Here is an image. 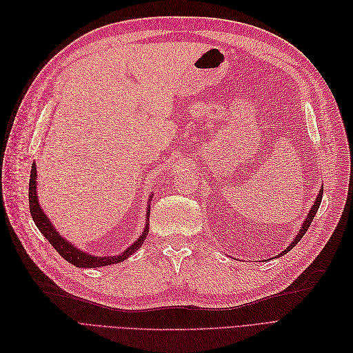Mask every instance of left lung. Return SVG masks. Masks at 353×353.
Listing matches in <instances>:
<instances>
[{
    "label": "left lung",
    "instance_id": "1",
    "mask_svg": "<svg viewBox=\"0 0 353 353\" xmlns=\"http://www.w3.org/2000/svg\"><path fill=\"white\" fill-rule=\"evenodd\" d=\"M322 195H323V190L321 188V191H319V195H317V198L314 199V204H313V207L310 208V211H309V214L306 215V218H305V221H303V225H301V228L299 230V234L296 236V239L293 240V243L292 244H289V247L283 251V253H280V256H284L288 253V251H290L300 240H301V237L305 236L306 234V231L309 230V227H310V224H312V221L314 220V215H316V212H317V210H319V207H321V203H322Z\"/></svg>",
    "mask_w": 353,
    "mask_h": 353
}]
</instances>
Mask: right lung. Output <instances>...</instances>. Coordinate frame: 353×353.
Instances as JSON below:
<instances>
[{"mask_svg":"<svg viewBox=\"0 0 353 353\" xmlns=\"http://www.w3.org/2000/svg\"><path fill=\"white\" fill-rule=\"evenodd\" d=\"M36 178H37L36 163H32L31 172H30V183H28V203H30V212H31V216H32V221L36 223L40 232L48 240V243L57 250V253L64 260L72 263L76 267H83V268L103 267V265H110V264H117L121 261H125L129 256L135 253V251L143 244V241L148 236V232H149L148 224L145 225L142 236L135 243H133L129 248H126L123 253L117 254V256L99 257V256H92V254L86 253V251H80L77 247H74L73 244H70L69 241L64 240V237L60 236V234L56 231V228L53 227V224L50 223L47 215L40 208L37 192H36V188H37ZM149 201H152V195L149 196ZM149 214H150V207H148V210H146V218L149 216ZM148 220H149V218H148Z\"/></svg>","mask_w":353,"mask_h":353,"instance_id":"1","label":"right lung"}]
</instances>
